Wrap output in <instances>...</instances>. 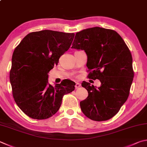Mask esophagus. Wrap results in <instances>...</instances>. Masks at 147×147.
<instances>
[{
  "label": "esophagus",
  "mask_w": 147,
  "mask_h": 147,
  "mask_svg": "<svg viewBox=\"0 0 147 147\" xmlns=\"http://www.w3.org/2000/svg\"><path fill=\"white\" fill-rule=\"evenodd\" d=\"M81 86V84H79V83H76V85H75V88L77 89H78V88Z\"/></svg>",
  "instance_id": "obj_1"
}]
</instances>
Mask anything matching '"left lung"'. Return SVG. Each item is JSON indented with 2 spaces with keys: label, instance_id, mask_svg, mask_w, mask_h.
<instances>
[{
  "label": "left lung",
  "instance_id": "8db88e82",
  "mask_svg": "<svg viewBox=\"0 0 147 147\" xmlns=\"http://www.w3.org/2000/svg\"><path fill=\"white\" fill-rule=\"evenodd\" d=\"M72 48L85 51L88 77L101 82L96 89L90 83L83 82L82 86L89 95L80 101L82 111L94 121L112 118L127 101L134 78L129 47L116 31L94 27L76 33Z\"/></svg>",
  "mask_w": 147,
  "mask_h": 147
}]
</instances>
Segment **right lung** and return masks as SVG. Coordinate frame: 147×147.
<instances>
[{
	"label": "right lung",
	"instance_id": "right-lung-1",
	"mask_svg": "<svg viewBox=\"0 0 147 147\" xmlns=\"http://www.w3.org/2000/svg\"><path fill=\"white\" fill-rule=\"evenodd\" d=\"M74 33L42 30L28 34L13 53L9 80L13 96L24 113L46 119L59 110L65 94L75 83L65 79L55 87L48 84V73L70 47Z\"/></svg>",
	"mask_w": 147,
	"mask_h": 147
}]
</instances>
